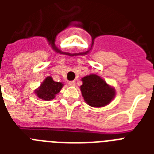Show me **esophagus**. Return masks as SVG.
Listing matches in <instances>:
<instances>
[{
  "mask_svg": "<svg viewBox=\"0 0 154 154\" xmlns=\"http://www.w3.org/2000/svg\"><path fill=\"white\" fill-rule=\"evenodd\" d=\"M68 84H69V86H75V84H76V83H75L74 81H71V82H68Z\"/></svg>",
  "mask_w": 154,
  "mask_h": 154,
  "instance_id": "esophagus-1",
  "label": "esophagus"
}]
</instances>
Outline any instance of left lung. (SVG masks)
<instances>
[{"instance_id": "8db88e82", "label": "left lung", "mask_w": 154, "mask_h": 154, "mask_svg": "<svg viewBox=\"0 0 154 154\" xmlns=\"http://www.w3.org/2000/svg\"><path fill=\"white\" fill-rule=\"evenodd\" d=\"M80 88L84 100L92 107H103L111 102L115 97V90L96 74H90L82 79Z\"/></svg>"}]
</instances>
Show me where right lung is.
<instances>
[{
	"label": "right lung",
	"instance_id": "right-lung-1",
	"mask_svg": "<svg viewBox=\"0 0 154 154\" xmlns=\"http://www.w3.org/2000/svg\"><path fill=\"white\" fill-rule=\"evenodd\" d=\"M62 87L63 84L61 82H54L51 77H48L42 82L38 89L35 91V94L42 100L50 101L55 97L56 94L60 91Z\"/></svg>",
	"mask_w": 154,
	"mask_h": 154
}]
</instances>
